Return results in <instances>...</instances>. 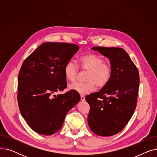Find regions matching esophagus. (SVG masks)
I'll use <instances>...</instances> for the list:
<instances>
[{
    "label": "esophagus",
    "instance_id": "1",
    "mask_svg": "<svg viewBox=\"0 0 157 157\" xmlns=\"http://www.w3.org/2000/svg\"><path fill=\"white\" fill-rule=\"evenodd\" d=\"M81 100L82 101H85V97L84 95H81Z\"/></svg>",
    "mask_w": 157,
    "mask_h": 157
}]
</instances>
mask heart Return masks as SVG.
I'll use <instances>...</instances> for the list:
<instances>
[{"label":"heart","mask_w":157,"mask_h":157,"mask_svg":"<svg viewBox=\"0 0 157 157\" xmlns=\"http://www.w3.org/2000/svg\"><path fill=\"white\" fill-rule=\"evenodd\" d=\"M79 66L83 71H87L85 83H76L69 85V90L81 94L91 92L95 89L102 88L108 85L112 76V67L101 56L94 53H88L79 59ZM65 77L67 81L74 82L78 73V67L72 61L68 62L64 67Z\"/></svg>","instance_id":"obj_1"}]
</instances>
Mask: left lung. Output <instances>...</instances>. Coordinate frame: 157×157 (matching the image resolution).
<instances>
[{
  "mask_svg": "<svg viewBox=\"0 0 157 157\" xmlns=\"http://www.w3.org/2000/svg\"><path fill=\"white\" fill-rule=\"evenodd\" d=\"M92 49L109 59L112 76L106 86L85 97L90 107L88 126L98 136H111L124 128L134 114L139 86V72L122 48L97 46Z\"/></svg>",
  "mask_w": 157,
  "mask_h": 157,
  "instance_id": "left-lung-1",
  "label": "left lung"
}]
</instances>
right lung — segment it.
Returning <instances> with one entry per match:
<instances>
[{
	"label": "right lung",
	"mask_w": 157,
	"mask_h": 157,
	"mask_svg": "<svg viewBox=\"0 0 157 157\" xmlns=\"http://www.w3.org/2000/svg\"><path fill=\"white\" fill-rule=\"evenodd\" d=\"M79 46L65 43H44L24 60L18 74L20 113L36 132L52 135L62 127L67 113L80 101L78 92L67 87L64 67Z\"/></svg>",
	"instance_id": "obj_1"
}]
</instances>
